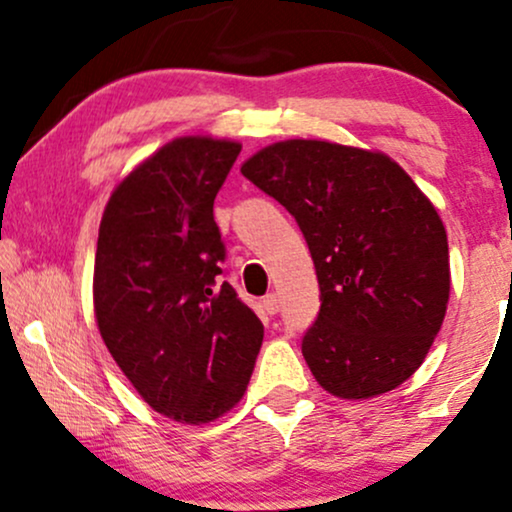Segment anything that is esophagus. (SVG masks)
<instances>
[{"instance_id": "1", "label": "esophagus", "mask_w": 512, "mask_h": 512, "mask_svg": "<svg viewBox=\"0 0 512 512\" xmlns=\"http://www.w3.org/2000/svg\"><path fill=\"white\" fill-rule=\"evenodd\" d=\"M263 310L268 315H275L277 310H280V301H277V296L275 294H268L263 298Z\"/></svg>"}]
</instances>
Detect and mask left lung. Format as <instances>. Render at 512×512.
I'll return each instance as SVG.
<instances>
[{"label": "left lung", "mask_w": 512, "mask_h": 512, "mask_svg": "<svg viewBox=\"0 0 512 512\" xmlns=\"http://www.w3.org/2000/svg\"><path fill=\"white\" fill-rule=\"evenodd\" d=\"M242 174L296 218L320 282L303 336L315 381L343 400L402 386L449 303L447 230L395 159L329 141L272 143Z\"/></svg>", "instance_id": "8db88e82"}]
</instances>
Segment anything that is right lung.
Wrapping results in <instances>:
<instances>
[{
	"label": "right lung",
	"instance_id": "obj_1",
	"mask_svg": "<svg viewBox=\"0 0 512 512\" xmlns=\"http://www.w3.org/2000/svg\"><path fill=\"white\" fill-rule=\"evenodd\" d=\"M242 145L181 136L126 174L105 204L94 313L138 395L174 421L209 423L242 400L263 324L221 282L216 192Z\"/></svg>",
	"mask_w": 512,
	"mask_h": 512
}]
</instances>
